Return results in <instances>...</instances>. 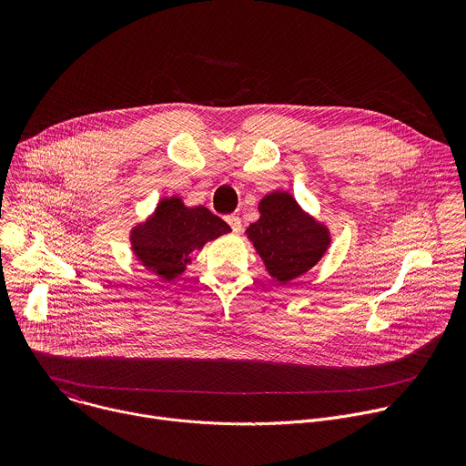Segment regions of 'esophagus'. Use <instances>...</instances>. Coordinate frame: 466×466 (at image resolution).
<instances>
[{"instance_id":"esophagus-1","label":"esophagus","mask_w":466,"mask_h":466,"mask_svg":"<svg viewBox=\"0 0 466 466\" xmlns=\"http://www.w3.org/2000/svg\"><path fill=\"white\" fill-rule=\"evenodd\" d=\"M227 219V223L230 225V228H232V232H241V219L238 218V216H227L225 218Z\"/></svg>"}]
</instances>
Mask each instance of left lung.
Listing matches in <instances>:
<instances>
[{"instance_id":"obj_1","label":"left lung","mask_w":466,"mask_h":466,"mask_svg":"<svg viewBox=\"0 0 466 466\" xmlns=\"http://www.w3.org/2000/svg\"><path fill=\"white\" fill-rule=\"evenodd\" d=\"M259 219L250 223L247 238L269 275L282 284L299 279L324 256L329 232L308 216L288 191H273L259 201Z\"/></svg>"}]
</instances>
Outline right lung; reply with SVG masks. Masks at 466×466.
<instances>
[{
	"instance_id": "1",
	"label": "right lung",
	"mask_w": 466,
	"mask_h": 466,
	"mask_svg": "<svg viewBox=\"0 0 466 466\" xmlns=\"http://www.w3.org/2000/svg\"><path fill=\"white\" fill-rule=\"evenodd\" d=\"M230 232V227L205 207L186 208L178 197L162 198L155 214L132 228L130 243L147 269L173 280L184 273L189 254Z\"/></svg>"
}]
</instances>
